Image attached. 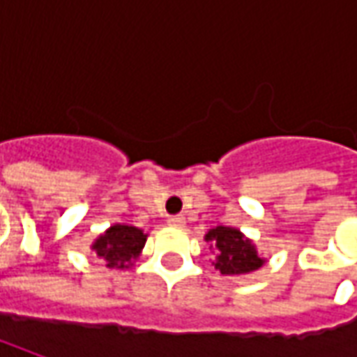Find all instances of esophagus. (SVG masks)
Returning a JSON list of instances; mask_svg holds the SVG:
<instances>
[{
    "mask_svg": "<svg viewBox=\"0 0 357 357\" xmlns=\"http://www.w3.org/2000/svg\"><path fill=\"white\" fill-rule=\"evenodd\" d=\"M167 222H169V227L172 228H183L186 225L185 216H181V214H176V216H169V218H167Z\"/></svg>",
    "mask_w": 357,
    "mask_h": 357,
    "instance_id": "esophagus-1",
    "label": "esophagus"
}]
</instances>
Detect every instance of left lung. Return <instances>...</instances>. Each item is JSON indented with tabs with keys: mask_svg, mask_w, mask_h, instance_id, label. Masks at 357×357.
<instances>
[{
	"mask_svg": "<svg viewBox=\"0 0 357 357\" xmlns=\"http://www.w3.org/2000/svg\"><path fill=\"white\" fill-rule=\"evenodd\" d=\"M204 240L213 252V264L222 276H242L256 272L266 264V258L258 252L256 244L234 227L211 228Z\"/></svg>",
	"mask_w": 357,
	"mask_h": 357,
	"instance_id": "obj_1",
	"label": "left lung"
}]
</instances>
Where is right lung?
<instances>
[{"mask_svg":"<svg viewBox=\"0 0 357 357\" xmlns=\"http://www.w3.org/2000/svg\"><path fill=\"white\" fill-rule=\"evenodd\" d=\"M146 232L130 225H113L93 240L91 250L103 260L107 268H130L143 252Z\"/></svg>","mask_w":357,"mask_h":357,"instance_id":"add662e5","label":"right lung"}]
</instances>
